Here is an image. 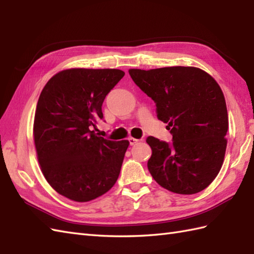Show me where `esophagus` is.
Segmentation results:
<instances>
[{"label": "esophagus", "mask_w": 254, "mask_h": 254, "mask_svg": "<svg viewBox=\"0 0 254 254\" xmlns=\"http://www.w3.org/2000/svg\"><path fill=\"white\" fill-rule=\"evenodd\" d=\"M128 142H130V145H135V144H137L138 143V139H136V138H134V137H130L128 138Z\"/></svg>", "instance_id": "34e87169"}]
</instances>
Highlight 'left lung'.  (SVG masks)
<instances>
[{"instance_id":"obj_1","label":"left lung","mask_w":254,"mask_h":254,"mask_svg":"<svg viewBox=\"0 0 254 254\" xmlns=\"http://www.w3.org/2000/svg\"><path fill=\"white\" fill-rule=\"evenodd\" d=\"M128 73L155 101L157 118L172 134L171 144L147 137L150 175L174 193L201 192L218 175L227 146L228 113L219 85L194 66L130 68Z\"/></svg>"}]
</instances>
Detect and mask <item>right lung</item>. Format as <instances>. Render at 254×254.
<instances>
[{"label": "right lung", "mask_w": 254, "mask_h": 254, "mask_svg": "<svg viewBox=\"0 0 254 254\" xmlns=\"http://www.w3.org/2000/svg\"><path fill=\"white\" fill-rule=\"evenodd\" d=\"M124 76L117 68H68L48 80L38 99L34 141L40 169L55 190L88 202L115 186L127 139L110 141L91 131L101 106Z\"/></svg>", "instance_id": "obj_1"}]
</instances>
